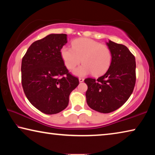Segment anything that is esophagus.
I'll return each mask as SVG.
<instances>
[{
  "instance_id": "34e87169",
  "label": "esophagus",
  "mask_w": 155,
  "mask_h": 155,
  "mask_svg": "<svg viewBox=\"0 0 155 155\" xmlns=\"http://www.w3.org/2000/svg\"><path fill=\"white\" fill-rule=\"evenodd\" d=\"M78 81H79L80 83H82V82H83V81H84V78H78Z\"/></svg>"
}]
</instances>
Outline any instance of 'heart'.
Wrapping results in <instances>:
<instances>
[{"mask_svg": "<svg viewBox=\"0 0 155 155\" xmlns=\"http://www.w3.org/2000/svg\"><path fill=\"white\" fill-rule=\"evenodd\" d=\"M60 53L68 69H74L82 61L83 64L73 71V74L79 77L91 73L96 76L104 74L112 60L108 46L88 38L77 39L72 42V48L63 46Z\"/></svg>", "mask_w": 155, "mask_h": 155, "instance_id": "heart-1", "label": "heart"}]
</instances>
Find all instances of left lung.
<instances>
[{
    "mask_svg": "<svg viewBox=\"0 0 155 155\" xmlns=\"http://www.w3.org/2000/svg\"><path fill=\"white\" fill-rule=\"evenodd\" d=\"M111 52V65L98 79L87 78L86 101L96 111L108 114L119 109L129 98L136 81L135 58L127 46L109 40Z\"/></svg>",
    "mask_w": 155,
    "mask_h": 155,
    "instance_id": "1",
    "label": "left lung"
}]
</instances>
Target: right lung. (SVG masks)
Wrapping results in <instances>:
<instances>
[{
	"instance_id": "add662e5",
	"label": "right lung",
	"mask_w": 155,
	"mask_h": 155,
	"mask_svg": "<svg viewBox=\"0 0 155 155\" xmlns=\"http://www.w3.org/2000/svg\"><path fill=\"white\" fill-rule=\"evenodd\" d=\"M68 42L66 34H50L34 41L23 57L22 85L30 103L46 114L66 108L69 96L77 87L78 78L68 72L61 57Z\"/></svg>"
}]
</instances>
